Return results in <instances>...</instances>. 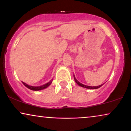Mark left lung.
<instances>
[{
    "label": "left lung",
    "instance_id": "8db88e82",
    "mask_svg": "<svg viewBox=\"0 0 131 131\" xmlns=\"http://www.w3.org/2000/svg\"><path fill=\"white\" fill-rule=\"evenodd\" d=\"M74 80H75L76 83H77L78 85L80 86H82L83 88H87V89H97V88H99L101 87L103 85H99V86H86V85H83V84H82V83H80L79 82V81H78L77 79H75V77H74Z\"/></svg>",
    "mask_w": 131,
    "mask_h": 131
}]
</instances>
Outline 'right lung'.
<instances>
[{"mask_svg": "<svg viewBox=\"0 0 131 131\" xmlns=\"http://www.w3.org/2000/svg\"><path fill=\"white\" fill-rule=\"evenodd\" d=\"M52 82V80H51L50 82L47 83L43 85H42V86H29L28 85H27V84H26L25 83L23 82H22V83L24 84V85L26 87H27L28 88L31 89V90H32V91H40V90H42V89H45L47 88L48 86H49V85H51V83Z\"/></svg>", "mask_w": 131, "mask_h": 131, "instance_id": "add662e5", "label": "right lung"}]
</instances>
